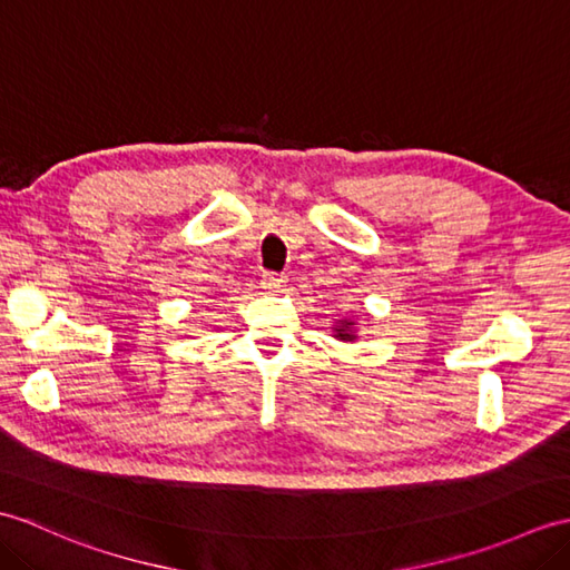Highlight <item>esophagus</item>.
<instances>
[{
  "mask_svg": "<svg viewBox=\"0 0 570 570\" xmlns=\"http://www.w3.org/2000/svg\"><path fill=\"white\" fill-rule=\"evenodd\" d=\"M262 286L266 288V292H282V288L286 286V278L282 274H276V272H264L262 274Z\"/></svg>",
  "mask_w": 570,
  "mask_h": 570,
  "instance_id": "esophagus-1",
  "label": "esophagus"
}]
</instances>
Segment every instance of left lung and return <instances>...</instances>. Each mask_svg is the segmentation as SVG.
<instances>
[{"mask_svg": "<svg viewBox=\"0 0 570 570\" xmlns=\"http://www.w3.org/2000/svg\"><path fill=\"white\" fill-rule=\"evenodd\" d=\"M347 325H353V323H347V321H345V323L341 325V328H335V331H337V337H341V341H353V337H355L353 333L347 331Z\"/></svg>", "mask_w": 570, "mask_h": 570, "instance_id": "8db88e82", "label": "left lung"}]
</instances>
